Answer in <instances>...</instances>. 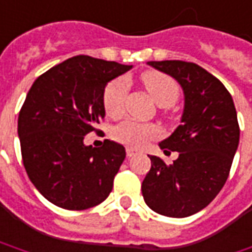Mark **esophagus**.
<instances>
[{
	"label": "esophagus",
	"instance_id": "esophagus-1",
	"mask_svg": "<svg viewBox=\"0 0 252 252\" xmlns=\"http://www.w3.org/2000/svg\"><path fill=\"white\" fill-rule=\"evenodd\" d=\"M135 155H138V151H136V149H134V148H126V156H128V158H132Z\"/></svg>",
	"mask_w": 252,
	"mask_h": 252
}]
</instances>
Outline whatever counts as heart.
Here are the masks:
<instances>
[{
    "label": "heart",
    "mask_w": 252,
    "mask_h": 252,
    "mask_svg": "<svg viewBox=\"0 0 252 252\" xmlns=\"http://www.w3.org/2000/svg\"><path fill=\"white\" fill-rule=\"evenodd\" d=\"M141 82L151 94L155 103L160 107H170L174 104L180 94L177 82L159 71H148L141 76ZM128 82L126 78H116L107 83L103 92V107L110 117H120L126 109ZM159 136V129L151 124H143L134 120L120 123L113 129V138L118 142L131 148H142L149 141Z\"/></svg>",
    "instance_id": "1"
}]
</instances>
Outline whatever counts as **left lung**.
Instances as JSON below:
<instances>
[{
	"label": "left lung",
	"mask_w": 252,
	"mask_h": 252,
	"mask_svg": "<svg viewBox=\"0 0 252 252\" xmlns=\"http://www.w3.org/2000/svg\"><path fill=\"white\" fill-rule=\"evenodd\" d=\"M148 64L181 85L184 111L181 126L159 143L178 158L166 164L149 156L152 167L142 183L143 199L159 215L187 218L211 204L229 177L240 139L237 113L224 85L202 66L178 60Z\"/></svg>",
	"instance_id": "left-lung-1"
}]
</instances>
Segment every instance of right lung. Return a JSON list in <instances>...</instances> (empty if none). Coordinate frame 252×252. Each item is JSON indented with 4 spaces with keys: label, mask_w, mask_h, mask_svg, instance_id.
<instances>
[{
    "label": "right lung",
    "mask_w": 252,
    "mask_h": 252,
    "mask_svg": "<svg viewBox=\"0 0 252 252\" xmlns=\"http://www.w3.org/2000/svg\"><path fill=\"white\" fill-rule=\"evenodd\" d=\"M132 65L76 56L33 82L18 118L25 170L39 192L68 211L101 204L126 159V148L106 139L86 146L85 135L104 118L106 85Z\"/></svg>",
    "instance_id": "add662e5"
}]
</instances>
